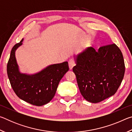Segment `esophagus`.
Instances as JSON below:
<instances>
[{"label":"esophagus","instance_id":"obj_1","mask_svg":"<svg viewBox=\"0 0 132 132\" xmlns=\"http://www.w3.org/2000/svg\"><path fill=\"white\" fill-rule=\"evenodd\" d=\"M69 69L71 70L73 69V67H74L76 65V63L74 59H71L69 61Z\"/></svg>","mask_w":132,"mask_h":132}]
</instances>
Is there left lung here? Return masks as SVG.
I'll return each mask as SVG.
<instances>
[{
    "label": "left lung",
    "instance_id": "1",
    "mask_svg": "<svg viewBox=\"0 0 132 132\" xmlns=\"http://www.w3.org/2000/svg\"><path fill=\"white\" fill-rule=\"evenodd\" d=\"M75 61L73 71L85 100L97 103L115 94L125 70L122 53L117 45L101 46L98 51L90 47L78 54Z\"/></svg>",
    "mask_w": 132,
    "mask_h": 132
}]
</instances>
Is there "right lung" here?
Listing matches in <instances>:
<instances>
[{
	"label": "right lung",
	"instance_id": "right-lung-1",
	"mask_svg": "<svg viewBox=\"0 0 132 132\" xmlns=\"http://www.w3.org/2000/svg\"><path fill=\"white\" fill-rule=\"evenodd\" d=\"M23 39L13 46L7 65V73L13 90L18 97L36 106H42L52 100L62 78L69 70L68 62L51 64L34 75L19 71L15 52Z\"/></svg>",
	"mask_w": 132,
	"mask_h": 132
}]
</instances>
